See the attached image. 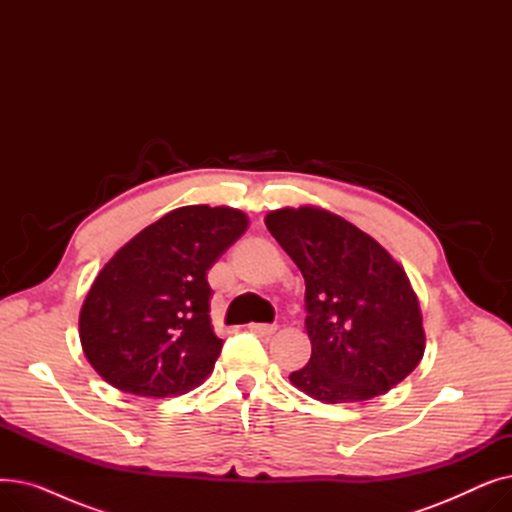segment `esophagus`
<instances>
[{"label": "esophagus", "instance_id": "obj_1", "mask_svg": "<svg viewBox=\"0 0 512 512\" xmlns=\"http://www.w3.org/2000/svg\"><path fill=\"white\" fill-rule=\"evenodd\" d=\"M249 328L259 336H272L276 332V326H272V324H251Z\"/></svg>", "mask_w": 512, "mask_h": 512}]
</instances>
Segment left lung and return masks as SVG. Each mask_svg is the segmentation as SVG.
Returning <instances> with one entry per match:
<instances>
[{
  "instance_id": "1",
  "label": "left lung",
  "mask_w": 512,
  "mask_h": 512,
  "mask_svg": "<svg viewBox=\"0 0 512 512\" xmlns=\"http://www.w3.org/2000/svg\"><path fill=\"white\" fill-rule=\"evenodd\" d=\"M265 226L305 278L311 359L290 373L305 394L336 405L392 390L425 351L421 311L405 270L340 215L278 209Z\"/></svg>"
}]
</instances>
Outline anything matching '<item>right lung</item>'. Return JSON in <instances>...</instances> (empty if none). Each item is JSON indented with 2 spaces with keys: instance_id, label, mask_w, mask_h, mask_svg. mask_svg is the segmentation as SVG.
<instances>
[{
  "instance_id": "1",
  "label": "right lung",
  "mask_w": 512,
  "mask_h": 512,
  "mask_svg": "<svg viewBox=\"0 0 512 512\" xmlns=\"http://www.w3.org/2000/svg\"><path fill=\"white\" fill-rule=\"evenodd\" d=\"M247 224L232 207H180L103 265L78 326L83 351L107 384L166 398L207 378L224 346L209 321L207 270Z\"/></svg>"
}]
</instances>
